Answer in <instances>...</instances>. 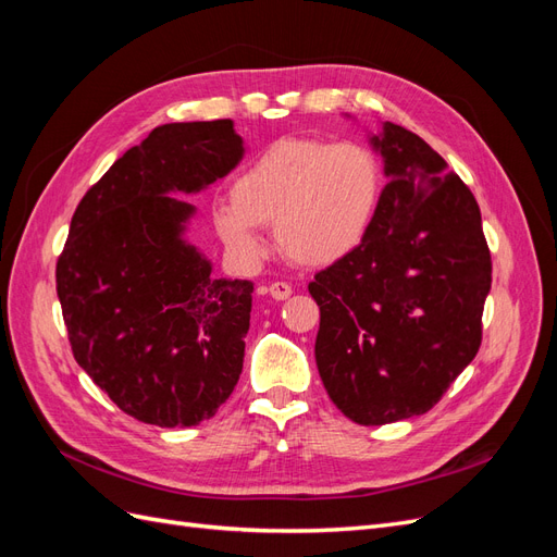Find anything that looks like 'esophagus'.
<instances>
[{"label": "esophagus", "mask_w": 557, "mask_h": 557, "mask_svg": "<svg viewBox=\"0 0 557 557\" xmlns=\"http://www.w3.org/2000/svg\"><path fill=\"white\" fill-rule=\"evenodd\" d=\"M269 295H272L274 299H288L293 295V288L288 283L283 281H274L272 285H269Z\"/></svg>", "instance_id": "obj_1"}]
</instances>
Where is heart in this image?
Returning a JSON list of instances; mask_svg holds the SVG:
<instances>
[{
	"label": "heart",
	"instance_id": "heart-1",
	"mask_svg": "<svg viewBox=\"0 0 557 557\" xmlns=\"http://www.w3.org/2000/svg\"><path fill=\"white\" fill-rule=\"evenodd\" d=\"M381 190L383 170L372 148L281 139L234 178L232 205L218 207L213 223L237 258H258L260 227H274L285 258L301 267H330L362 244Z\"/></svg>",
	"mask_w": 557,
	"mask_h": 557
}]
</instances>
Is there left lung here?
<instances>
[{"instance_id":"8db88e82","label":"left lung","mask_w":557,"mask_h":557,"mask_svg":"<svg viewBox=\"0 0 557 557\" xmlns=\"http://www.w3.org/2000/svg\"><path fill=\"white\" fill-rule=\"evenodd\" d=\"M387 176L362 244L318 272L315 364L358 425L430 411L481 346L493 262L474 195L418 134L372 137Z\"/></svg>"}]
</instances>
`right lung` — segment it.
<instances>
[{"label":"right lung","mask_w":557,"mask_h":557,"mask_svg":"<svg viewBox=\"0 0 557 557\" xmlns=\"http://www.w3.org/2000/svg\"><path fill=\"white\" fill-rule=\"evenodd\" d=\"M244 158L230 117L160 125L81 199L55 283L76 362L117 409L193 428L232 395L244 367L252 283L211 276L183 239L193 195Z\"/></svg>","instance_id":"right-lung-1"}]
</instances>
